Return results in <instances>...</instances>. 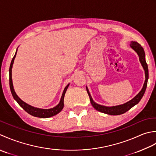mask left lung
<instances>
[{"instance_id":"1","label":"left lung","mask_w":156,"mask_h":156,"mask_svg":"<svg viewBox=\"0 0 156 156\" xmlns=\"http://www.w3.org/2000/svg\"><path fill=\"white\" fill-rule=\"evenodd\" d=\"M131 47L132 48L135 50V51L138 54L139 56V60L141 63V65L145 70V81L144 83V87H143L141 91L139 92V93L136 95V96L133 98V100H130L128 102H126L122 105H119V106H112V107H106L104 106H101V105L95 103L94 101L92 100V98L90 96V92H89L88 90L87 89V94L89 95V97H90L91 104L95 109L100 111L101 112H103L107 114H110V115H120V114H122L127 112L131 108L139 102V101L141 100L142 97L144 96L145 94V91L146 90V87H147V80L149 78V73H148V66L147 62L145 61V52L143 48V47L137 43L136 42H131Z\"/></svg>"}]
</instances>
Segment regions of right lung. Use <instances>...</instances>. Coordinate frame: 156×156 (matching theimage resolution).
<instances>
[{"instance_id":"1","label":"right lung","mask_w":156,"mask_h":156,"mask_svg":"<svg viewBox=\"0 0 156 156\" xmlns=\"http://www.w3.org/2000/svg\"><path fill=\"white\" fill-rule=\"evenodd\" d=\"M16 54H17V52H16L15 56H13V58H12V59L11 60L10 67H9V85H10V89H11L12 96V97H13L14 99L17 101V102L19 104V105H20V106L25 111V112H27L28 114H30L31 116H34L35 117H39V118H44H44H49V117L53 116L56 115V114H57L58 113H59L60 111L62 110L63 106H64L65 94L66 93V90H67L69 84L66 85L64 91H63L61 99H60L59 104L55 108H53L40 109V108H35L33 106H31L30 105L24 102L23 101H22L20 98L17 96V95L16 94V93L14 91L13 86H12L11 72H12V64H13Z\"/></svg>"}]
</instances>
